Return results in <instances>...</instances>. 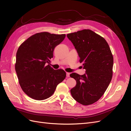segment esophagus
<instances>
[{"label": "esophagus", "mask_w": 131, "mask_h": 131, "mask_svg": "<svg viewBox=\"0 0 131 131\" xmlns=\"http://www.w3.org/2000/svg\"><path fill=\"white\" fill-rule=\"evenodd\" d=\"M66 76H67V77H70V73H66Z\"/></svg>", "instance_id": "obj_1"}]
</instances>
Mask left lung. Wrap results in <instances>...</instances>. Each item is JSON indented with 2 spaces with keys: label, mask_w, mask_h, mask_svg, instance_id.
Here are the masks:
<instances>
[{
  "label": "left lung",
  "mask_w": 131,
  "mask_h": 131,
  "mask_svg": "<svg viewBox=\"0 0 131 131\" xmlns=\"http://www.w3.org/2000/svg\"><path fill=\"white\" fill-rule=\"evenodd\" d=\"M67 37L77 50L84 75L70 74L77 85L70 90L74 100L84 105L92 104L103 95L112 80L113 56L108 42L90 29L68 34Z\"/></svg>",
  "instance_id": "obj_1"
}]
</instances>
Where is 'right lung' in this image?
<instances>
[{"label":"right lung","instance_id":"add662e5","mask_svg":"<svg viewBox=\"0 0 131 131\" xmlns=\"http://www.w3.org/2000/svg\"><path fill=\"white\" fill-rule=\"evenodd\" d=\"M65 37V34L37 33L19 47L16 72L23 92L34 100L41 101L51 97L58 84L66 78L64 70H54L48 64L55 47Z\"/></svg>","mask_w":131,"mask_h":131}]
</instances>
